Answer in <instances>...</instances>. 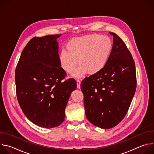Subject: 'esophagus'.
Wrapping results in <instances>:
<instances>
[{"label": "esophagus", "mask_w": 154, "mask_h": 154, "mask_svg": "<svg viewBox=\"0 0 154 154\" xmlns=\"http://www.w3.org/2000/svg\"><path fill=\"white\" fill-rule=\"evenodd\" d=\"M80 83H81V82L79 80H77V87L78 89H80Z\"/></svg>", "instance_id": "34e87169"}]
</instances>
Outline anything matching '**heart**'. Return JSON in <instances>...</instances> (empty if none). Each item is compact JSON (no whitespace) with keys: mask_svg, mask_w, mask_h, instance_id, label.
Masks as SVG:
<instances>
[{"mask_svg":"<svg viewBox=\"0 0 154 154\" xmlns=\"http://www.w3.org/2000/svg\"><path fill=\"white\" fill-rule=\"evenodd\" d=\"M66 49H63L59 54L61 67L69 74L78 64L79 66L72 77L79 78L86 72L96 75L105 67L112 54L113 42L108 36L93 34L71 39L67 43Z\"/></svg>","mask_w":154,"mask_h":154,"instance_id":"obj_1","label":"heart"}]
</instances>
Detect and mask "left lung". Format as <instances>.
Returning a JSON list of instances; mask_svg holds the SVG:
<instances>
[{
	"label": "left lung",
	"mask_w": 154,
	"mask_h": 154,
	"mask_svg": "<svg viewBox=\"0 0 154 154\" xmlns=\"http://www.w3.org/2000/svg\"><path fill=\"white\" fill-rule=\"evenodd\" d=\"M110 58L98 74L81 82L86 116L101 128H111L126 115L137 88L134 60L125 44L116 33Z\"/></svg>",
	"instance_id": "8db88e82"
}]
</instances>
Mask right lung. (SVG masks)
I'll list each match as a JSON object with an SVG mask.
<instances>
[{
    "label": "right lung",
    "instance_id": "1",
    "mask_svg": "<svg viewBox=\"0 0 154 154\" xmlns=\"http://www.w3.org/2000/svg\"><path fill=\"white\" fill-rule=\"evenodd\" d=\"M61 35L34 37L20 55L15 71L19 104L26 116L39 127L51 128L64 120V110L76 81H62L66 72L58 58L57 39Z\"/></svg>",
    "mask_w": 154,
    "mask_h": 154
}]
</instances>
